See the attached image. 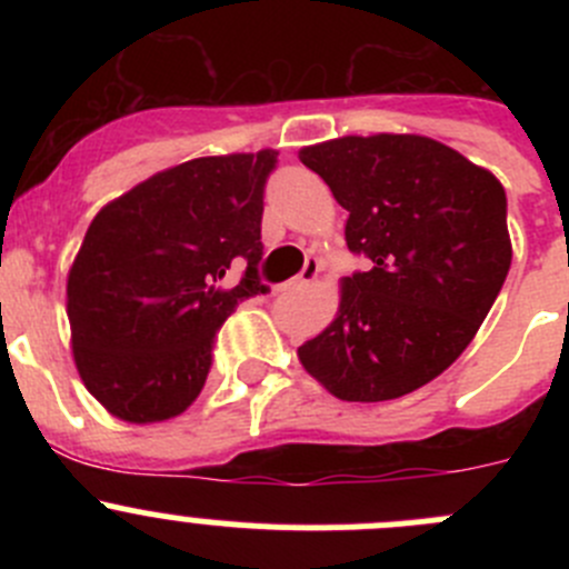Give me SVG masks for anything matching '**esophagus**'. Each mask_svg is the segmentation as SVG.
Here are the masks:
<instances>
[{
	"label": "esophagus",
	"mask_w": 569,
	"mask_h": 569,
	"mask_svg": "<svg viewBox=\"0 0 569 569\" xmlns=\"http://www.w3.org/2000/svg\"><path fill=\"white\" fill-rule=\"evenodd\" d=\"M317 278H319V261H317V258H308L306 269H302V272L297 274V278H291L289 283H286V289H300V286L313 283V280H317Z\"/></svg>",
	"instance_id": "esophagus-1"
}]
</instances>
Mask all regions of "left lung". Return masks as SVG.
Instances as JSON below:
<instances>
[{"instance_id": "left-lung-1", "label": "left lung", "mask_w": 569, "mask_h": 569, "mask_svg": "<svg viewBox=\"0 0 569 569\" xmlns=\"http://www.w3.org/2000/svg\"><path fill=\"white\" fill-rule=\"evenodd\" d=\"M349 211L343 237L371 258L341 280L336 319L297 349L341 401L427 386L473 341L509 263L507 192L487 168L421 134L338 137L300 148Z\"/></svg>"}]
</instances>
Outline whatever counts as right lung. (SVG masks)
Segmentation results:
<instances>
[{
	"mask_svg": "<svg viewBox=\"0 0 569 569\" xmlns=\"http://www.w3.org/2000/svg\"><path fill=\"white\" fill-rule=\"evenodd\" d=\"M278 162L258 153L200 157L153 173L93 217L68 269L73 363L109 416L159 423L203 388L217 327L261 295L263 183ZM233 257L249 261L228 290Z\"/></svg>",
	"mask_w": 569,
	"mask_h": 569,
	"instance_id": "obj_1",
	"label": "right lung"
}]
</instances>
